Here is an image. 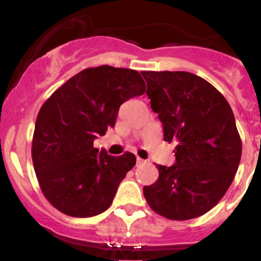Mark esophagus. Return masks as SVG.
<instances>
[{"instance_id": "obj_1", "label": "esophagus", "mask_w": 261, "mask_h": 261, "mask_svg": "<svg viewBox=\"0 0 261 261\" xmlns=\"http://www.w3.org/2000/svg\"><path fill=\"white\" fill-rule=\"evenodd\" d=\"M137 164H139V166H141V164H145L146 162L147 161H145V160H142V158H140V157H137Z\"/></svg>"}]
</instances>
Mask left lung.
<instances>
[{
    "label": "left lung",
    "mask_w": 261,
    "mask_h": 261,
    "mask_svg": "<svg viewBox=\"0 0 261 261\" xmlns=\"http://www.w3.org/2000/svg\"><path fill=\"white\" fill-rule=\"evenodd\" d=\"M151 108L175 141V163L158 164L157 181L143 187L149 207L168 220L201 216L232 184L242 140L228 101L207 81L185 71H142Z\"/></svg>",
    "instance_id": "left-lung-1"
}]
</instances>
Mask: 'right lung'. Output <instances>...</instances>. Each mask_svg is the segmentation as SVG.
Listing matches in <instances>:
<instances>
[{
    "mask_svg": "<svg viewBox=\"0 0 261 261\" xmlns=\"http://www.w3.org/2000/svg\"><path fill=\"white\" fill-rule=\"evenodd\" d=\"M146 92L140 73L103 65L66 81L41 106L32 160L44 196L71 217H92L112 205L119 184L136 163L130 152L114 157L94 148L124 101Z\"/></svg>",
    "mask_w": 261,
    "mask_h": 261,
    "instance_id": "add662e5",
    "label": "right lung"
}]
</instances>
